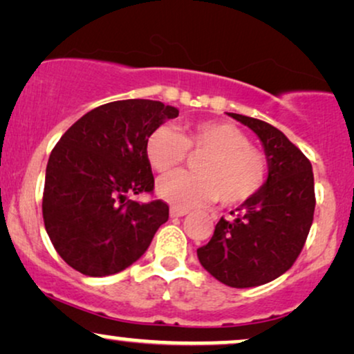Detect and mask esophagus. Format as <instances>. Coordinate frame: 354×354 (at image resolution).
Segmentation results:
<instances>
[{
  "label": "esophagus",
  "mask_w": 354,
  "mask_h": 354,
  "mask_svg": "<svg viewBox=\"0 0 354 354\" xmlns=\"http://www.w3.org/2000/svg\"><path fill=\"white\" fill-rule=\"evenodd\" d=\"M186 214H187V210L183 209V207H171V209H169V216H171L173 218L174 217H183V216H186Z\"/></svg>",
  "instance_id": "esophagus-1"
}]
</instances>
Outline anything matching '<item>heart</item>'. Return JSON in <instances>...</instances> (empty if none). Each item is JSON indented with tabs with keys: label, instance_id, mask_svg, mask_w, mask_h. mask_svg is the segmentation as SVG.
Returning a JSON list of instances; mask_svg holds the SVG:
<instances>
[{
	"label": "heart",
	"instance_id": "1",
	"mask_svg": "<svg viewBox=\"0 0 354 354\" xmlns=\"http://www.w3.org/2000/svg\"><path fill=\"white\" fill-rule=\"evenodd\" d=\"M147 158L158 173H169L185 162L187 151L204 155L196 163V173L178 171L156 185L162 199L178 207L189 209L218 198L234 205L253 198L268 176L266 156L234 124L203 120L185 136L169 125L155 129L147 140Z\"/></svg>",
	"mask_w": 354,
	"mask_h": 354
}]
</instances>
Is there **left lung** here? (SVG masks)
Listing matches in <instances>:
<instances>
[{
  "mask_svg": "<svg viewBox=\"0 0 354 354\" xmlns=\"http://www.w3.org/2000/svg\"><path fill=\"white\" fill-rule=\"evenodd\" d=\"M230 118L261 140L268 178L253 198L221 218L207 245L198 248L205 271L230 288H254L294 265L306 243L315 210L314 173L308 158L279 129L247 115Z\"/></svg>",
  "mask_w": 354,
  "mask_h": 354,
  "instance_id": "left-lung-1",
  "label": "left lung"
}]
</instances>
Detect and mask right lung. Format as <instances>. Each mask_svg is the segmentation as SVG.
Instances as JSON below:
<instances>
[{"label": "right lung", "instance_id": "right-lung-1", "mask_svg": "<svg viewBox=\"0 0 354 354\" xmlns=\"http://www.w3.org/2000/svg\"><path fill=\"white\" fill-rule=\"evenodd\" d=\"M180 111L160 101L102 104L78 119L53 147L47 163L42 216L53 248L82 274H115L136 263L168 221L156 199L129 194L153 191L147 140Z\"/></svg>", "mask_w": 354, "mask_h": 354}]
</instances>
